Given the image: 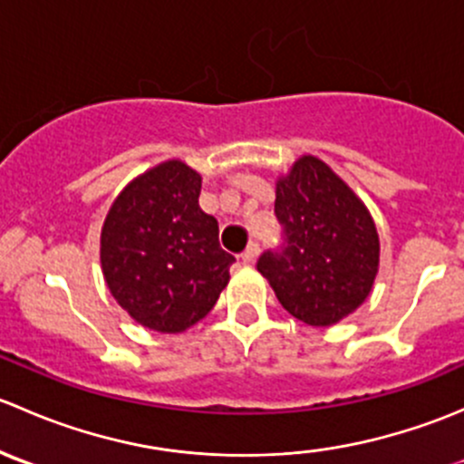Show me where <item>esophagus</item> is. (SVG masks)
I'll return each instance as SVG.
<instances>
[{"label":"esophagus","instance_id":"obj_1","mask_svg":"<svg viewBox=\"0 0 464 464\" xmlns=\"http://www.w3.org/2000/svg\"><path fill=\"white\" fill-rule=\"evenodd\" d=\"M256 256H258V242H249V246L242 251V262H245V265H249V262L256 260Z\"/></svg>","mask_w":464,"mask_h":464}]
</instances>
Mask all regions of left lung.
Returning <instances> with one entry per match:
<instances>
[{
	"instance_id": "1",
	"label": "left lung",
	"mask_w": 464,
	"mask_h": 464,
	"mask_svg": "<svg viewBox=\"0 0 464 464\" xmlns=\"http://www.w3.org/2000/svg\"><path fill=\"white\" fill-rule=\"evenodd\" d=\"M274 213L283 245L260 256L258 271L280 305L316 327L353 314L379 266L377 228L362 199L327 163L305 154L276 184Z\"/></svg>"
}]
</instances>
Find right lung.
<instances>
[{"label": "right lung", "mask_w": 464, "mask_h": 464, "mask_svg": "<svg viewBox=\"0 0 464 464\" xmlns=\"http://www.w3.org/2000/svg\"><path fill=\"white\" fill-rule=\"evenodd\" d=\"M202 177L163 161L130 181L101 233V265L111 296L154 332L177 334L202 321L236 262L219 246V227L199 208Z\"/></svg>", "instance_id": "right-lung-1"}]
</instances>
